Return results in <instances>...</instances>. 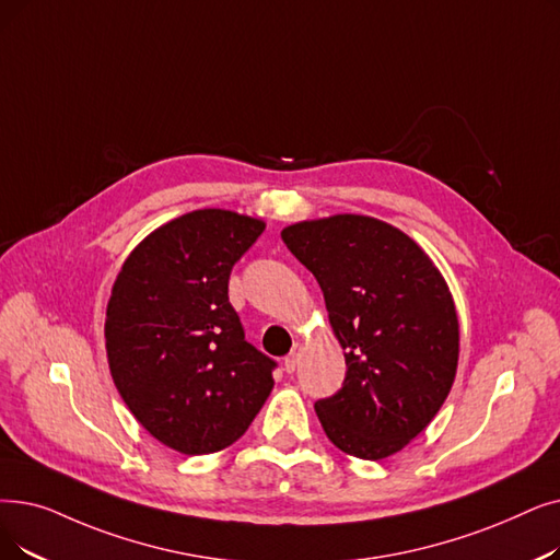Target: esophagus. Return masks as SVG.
Instances as JSON below:
<instances>
[{"mask_svg":"<svg viewBox=\"0 0 560 560\" xmlns=\"http://www.w3.org/2000/svg\"><path fill=\"white\" fill-rule=\"evenodd\" d=\"M302 346L300 343H295L293 346V350H290V354L283 359V369H285V373H293L295 369H298V361H300V357H302Z\"/></svg>","mask_w":560,"mask_h":560,"instance_id":"1","label":"esophagus"}]
</instances>
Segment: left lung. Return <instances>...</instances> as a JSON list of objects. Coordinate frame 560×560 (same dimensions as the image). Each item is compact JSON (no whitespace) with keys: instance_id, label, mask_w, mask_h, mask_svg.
Segmentation results:
<instances>
[{"instance_id":"obj_1","label":"left lung","mask_w":560,"mask_h":560,"mask_svg":"<svg viewBox=\"0 0 560 560\" xmlns=\"http://www.w3.org/2000/svg\"><path fill=\"white\" fill-rule=\"evenodd\" d=\"M281 237L318 279L346 350L343 386L315 402L329 442L361 459L402 451L457 371L459 325L442 272L409 235L366 214L300 222Z\"/></svg>"}]
</instances>
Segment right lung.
<instances>
[{
	"instance_id": "1",
	"label": "right lung",
	"mask_w": 560,
	"mask_h": 560,
	"mask_svg": "<svg viewBox=\"0 0 560 560\" xmlns=\"http://www.w3.org/2000/svg\"><path fill=\"white\" fill-rule=\"evenodd\" d=\"M265 222L194 210L143 237L114 281L105 320L120 398L158 442L217 453L247 432L277 363L245 340L229 277Z\"/></svg>"
}]
</instances>
